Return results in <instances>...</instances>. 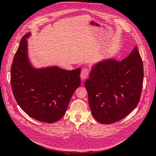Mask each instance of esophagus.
Instances as JSON below:
<instances>
[{"label":"esophagus","mask_w":156,"mask_h":156,"mask_svg":"<svg viewBox=\"0 0 156 156\" xmlns=\"http://www.w3.org/2000/svg\"><path fill=\"white\" fill-rule=\"evenodd\" d=\"M90 73V70L88 68H83L81 73V77L82 79H85L88 77Z\"/></svg>","instance_id":"obj_1"}]
</instances>
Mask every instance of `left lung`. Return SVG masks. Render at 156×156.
Wrapping results in <instances>:
<instances>
[{
    "label": "left lung",
    "instance_id": "left-lung-1",
    "mask_svg": "<svg viewBox=\"0 0 156 156\" xmlns=\"http://www.w3.org/2000/svg\"><path fill=\"white\" fill-rule=\"evenodd\" d=\"M89 77L84 85L94 119L105 124L123 119L138 105L142 92L143 64L136 46L122 61L98 63Z\"/></svg>",
    "mask_w": 156,
    "mask_h": 156
}]
</instances>
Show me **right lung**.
Here are the masks:
<instances>
[{
	"label": "right lung",
	"mask_w": 156,
	"mask_h": 156,
	"mask_svg": "<svg viewBox=\"0 0 156 156\" xmlns=\"http://www.w3.org/2000/svg\"><path fill=\"white\" fill-rule=\"evenodd\" d=\"M27 33L21 38L11 67V86L17 103L33 119L45 123L59 120L81 84V69H35L27 56Z\"/></svg>",
	"instance_id": "obj_1"
}]
</instances>
